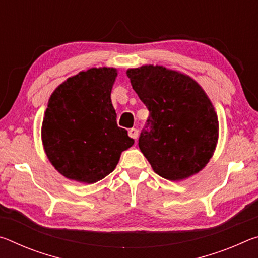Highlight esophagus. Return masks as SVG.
<instances>
[{
    "label": "esophagus",
    "instance_id": "34e87169",
    "mask_svg": "<svg viewBox=\"0 0 258 258\" xmlns=\"http://www.w3.org/2000/svg\"><path fill=\"white\" fill-rule=\"evenodd\" d=\"M128 135L132 139L137 140L139 137V131L137 128H131V130H128Z\"/></svg>",
    "mask_w": 258,
    "mask_h": 258
}]
</instances>
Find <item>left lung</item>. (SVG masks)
<instances>
[{"label": "left lung", "instance_id": "obj_1", "mask_svg": "<svg viewBox=\"0 0 258 258\" xmlns=\"http://www.w3.org/2000/svg\"><path fill=\"white\" fill-rule=\"evenodd\" d=\"M150 111L139 147L154 172L169 181L199 173L214 155L218 118L211 99L194 78L159 64L127 69Z\"/></svg>", "mask_w": 258, "mask_h": 258}]
</instances>
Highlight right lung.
<instances>
[{"mask_svg":"<svg viewBox=\"0 0 258 258\" xmlns=\"http://www.w3.org/2000/svg\"><path fill=\"white\" fill-rule=\"evenodd\" d=\"M116 77V68H90L51 94L42 143L52 166L69 180L87 184L102 180L134 145L127 131L117 126L110 98Z\"/></svg>","mask_w":258,"mask_h":258,"instance_id":"1","label":"right lung"}]
</instances>
